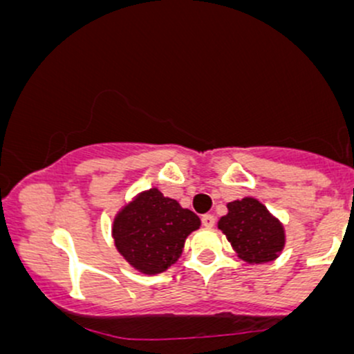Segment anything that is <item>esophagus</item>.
Here are the masks:
<instances>
[{
	"instance_id": "esophagus-1",
	"label": "esophagus",
	"mask_w": 354,
	"mask_h": 354,
	"mask_svg": "<svg viewBox=\"0 0 354 354\" xmlns=\"http://www.w3.org/2000/svg\"><path fill=\"white\" fill-rule=\"evenodd\" d=\"M201 223L205 228H213L214 223H216V218H214L213 214H205V216L201 218Z\"/></svg>"
}]
</instances>
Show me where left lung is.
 <instances>
[{
	"label": "left lung",
	"instance_id": "8db88e82",
	"mask_svg": "<svg viewBox=\"0 0 354 354\" xmlns=\"http://www.w3.org/2000/svg\"><path fill=\"white\" fill-rule=\"evenodd\" d=\"M218 228L248 263H268L283 250V226L253 198L230 203L228 214L219 219Z\"/></svg>",
	"mask_w": 354,
	"mask_h": 354
}]
</instances>
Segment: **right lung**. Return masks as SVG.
Returning a JSON list of instances; mask_svg holds the SVG:
<instances>
[{
	"mask_svg": "<svg viewBox=\"0 0 354 354\" xmlns=\"http://www.w3.org/2000/svg\"><path fill=\"white\" fill-rule=\"evenodd\" d=\"M200 228V218L158 189L140 194L118 214L113 228L126 261L146 274L168 270L180 258L185 239Z\"/></svg>",
	"mask_w": 354,
	"mask_h": 354,
	"instance_id": "obj_1",
	"label": "right lung"
}]
</instances>
